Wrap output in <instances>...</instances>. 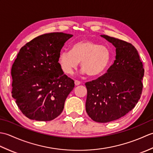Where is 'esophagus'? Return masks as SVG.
<instances>
[{
	"instance_id": "34e87169",
	"label": "esophagus",
	"mask_w": 153,
	"mask_h": 153,
	"mask_svg": "<svg viewBox=\"0 0 153 153\" xmlns=\"http://www.w3.org/2000/svg\"><path fill=\"white\" fill-rule=\"evenodd\" d=\"M74 83H75V85H76V86L80 85V83H81V82H79V81H78V80H75V82Z\"/></svg>"
}]
</instances>
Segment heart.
Listing matches in <instances>:
<instances>
[{
	"instance_id": "b5f03b06",
	"label": "heart",
	"mask_w": 153,
	"mask_h": 153,
	"mask_svg": "<svg viewBox=\"0 0 153 153\" xmlns=\"http://www.w3.org/2000/svg\"><path fill=\"white\" fill-rule=\"evenodd\" d=\"M111 53L105 45L91 40L78 41L72 45L71 51H62L58 62L62 70L71 74L81 62L82 73L98 77L105 72L110 63Z\"/></svg>"
}]
</instances>
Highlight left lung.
Here are the masks:
<instances>
[{
    "mask_svg": "<svg viewBox=\"0 0 153 153\" xmlns=\"http://www.w3.org/2000/svg\"><path fill=\"white\" fill-rule=\"evenodd\" d=\"M100 36L116 47V60L106 74L85 83V108L94 121L106 123L124 116L137 105L145 70L134 45L108 35Z\"/></svg>",
    "mask_w": 153,
    "mask_h": 153,
    "instance_id": "8db88e82",
    "label": "left lung"
}]
</instances>
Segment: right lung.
<instances>
[{
	"label": "right lung",
	"instance_id": "1",
	"mask_svg": "<svg viewBox=\"0 0 153 153\" xmlns=\"http://www.w3.org/2000/svg\"><path fill=\"white\" fill-rule=\"evenodd\" d=\"M72 35H41L21 48L14 64L12 96L21 112L31 120L51 121L62 112L74 81L64 74L58 58Z\"/></svg>",
	"mask_w": 153,
	"mask_h": 153
}]
</instances>
